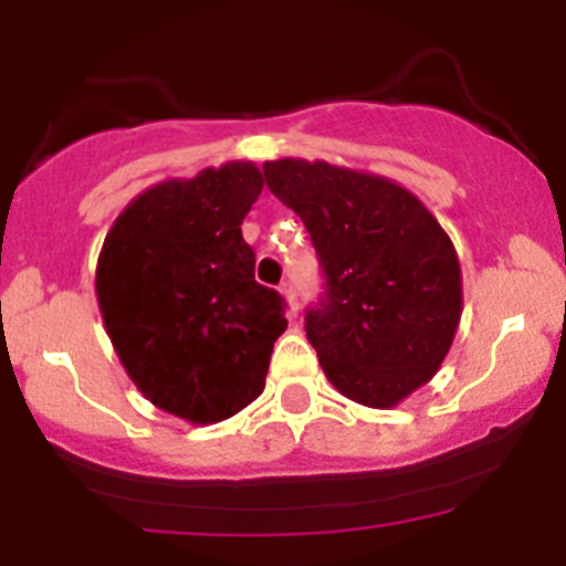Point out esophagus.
<instances>
[{
    "label": "esophagus",
    "mask_w": 566,
    "mask_h": 566,
    "mask_svg": "<svg viewBox=\"0 0 566 566\" xmlns=\"http://www.w3.org/2000/svg\"><path fill=\"white\" fill-rule=\"evenodd\" d=\"M279 293H282L284 301H287V315H290V317L298 315V298H295L293 282H282V287H279Z\"/></svg>",
    "instance_id": "esophagus-1"
}]
</instances>
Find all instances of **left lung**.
I'll return each instance as SVG.
<instances>
[{
    "label": "left lung",
    "instance_id": "left-lung-1",
    "mask_svg": "<svg viewBox=\"0 0 566 566\" xmlns=\"http://www.w3.org/2000/svg\"><path fill=\"white\" fill-rule=\"evenodd\" d=\"M268 188L301 216L325 295L306 339L334 389L394 408L432 380L462 315L458 251L419 197L389 177L328 161L262 164Z\"/></svg>",
    "mask_w": 566,
    "mask_h": 566
}]
</instances>
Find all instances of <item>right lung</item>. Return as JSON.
I'll return each instance as SVG.
<instances>
[{
	"mask_svg": "<svg viewBox=\"0 0 566 566\" xmlns=\"http://www.w3.org/2000/svg\"><path fill=\"white\" fill-rule=\"evenodd\" d=\"M262 191L251 161L164 180L108 230L95 271L106 334L136 389L191 424H216L265 389L284 301L254 282L241 224Z\"/></svg>",
	"mask_w": 566,
	"mask_h": 566,
	"instance_id": "add662e5",
	"label": "right lung"
}]
</instances>
